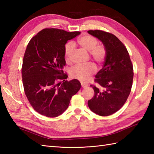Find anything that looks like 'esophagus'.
<instances>
[{
	"label": "esophagus",
	"mask_w": 154,
	"mask_h": 154,
	"mask_svg": "<svg viewBox=\"0 0 154 154\" xmlns=\"http://www.w3.org/2000/svg\"><path fill=\"white\" fill-rule=\"evenodd\" d=\"M81 86H82V87H83V88L88 87V85L87 83H85L83 82H81Z\"/></svg>",
	"instance_id": "1"
}]
</instances>
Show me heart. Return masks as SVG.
<instances>
[{
	"label": "heart",
	"mask_w": 154,
	"mask_h": 154,
	"mask_svg": "<svg viewBox=\"0 0 154 154\" xmlns=\"http://www.w3.org/2000/svg\"><path fill=\"white\" fill-rule=\"evenodd\" d=\"M78 43L85 50L89 51L91 57L98 64L103 63L105 60L106 50L102 44H98V40L93 35L89 34L83 35L78 40ZM74 49V44L68 42L65 45L64 54L65 60L67 63L71 61L72 52ZM97 71L95 65L93 63H88L84 65H75L70 69L71 76L74 79L81 81H87L91 75Z\"/></svg>",
	"instance_id": "heart-1"
}]
</instances>
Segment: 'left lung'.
<instances>
[{"label":"left lung","mask_w":154,"mask_h":154,"mask_svg":"<svg viewBox=\"0 0 154 154\" xmlns=\"http://www.w3.org/2000/svg\"><path fill=\"white\" fill-rule=\"evenodd\" d=\"M88 33L102 42L106 50L103 67L95 75L98 86L91 85L94 95L88 100V106L98 115L109 116L120 110L129 96L133 65L126 46L116 35L99 30Z\"/></svg>","instance_id":"1"}]
</instances>
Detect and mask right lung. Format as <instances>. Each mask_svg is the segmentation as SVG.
<instances>
[{
    "label": "right lung",
    "instance_id": "1",
    "mask_svg": "<svg viewBox=\"0 0 154 154\" xmlns=\"http://www.w3.org/2000/svg\"><path fill=\"white\" fill-rule=\"evenodd\" d=\"M80 33L45 28L29 42L23 58L22 83L29 103L42 115L60 116L80 89L79 81L65 80L68 76L63 71L65 45Z\"/></svg>",
    "mask_w": 154,
    "mask_h": 154
}]
</instances>
